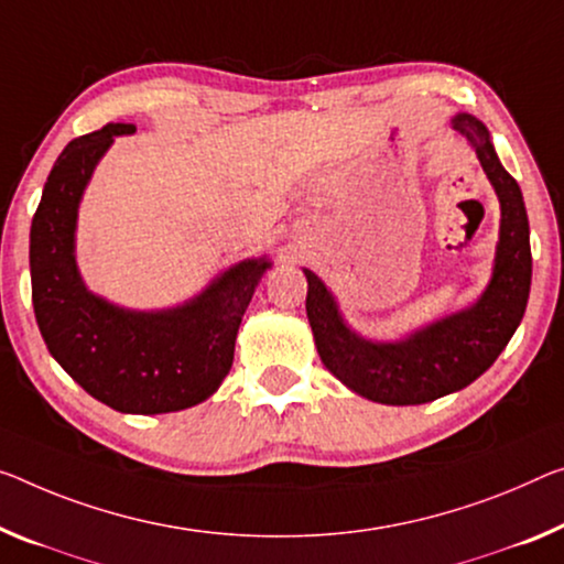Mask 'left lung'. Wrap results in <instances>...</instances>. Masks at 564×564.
<instances>
[{
    "instance_id": "1",
    "label": "left lung",
    "mask_w": 564,
    "mask_h": 564,
    "mask_svg": "<svg viewBox=\"0 0 564 564\" xmlns=\"http://www.w3.org/2000/svg\"><path fill=\"white\" fill-rule=\"evenodd\" d=\"M452 128L471 143L501 206L491 280L474 305L423 325L401 340H370L345 323L335 294L315 272L307 276V319L319 360L368 401L421 405L456 393L487 372L522 323L532 284L530 221L522 188L501 166L487 126L456 112Z\"/></svg>"
}]
</instances>
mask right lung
<instances>
[{
  "mask_svg": "<svg viewBox=\"0 0 564 564\" xmlns=\"http://www.w3.org/2000/svg\"><path fill=\"white\" fill-rule=\"evenodd\" d=\"M131 133L133 123H108L67 143L52 166L30 229L32 305L50 355L77 386L120 413L153 415L216 393L272 262L245 259L166 310H128L85 288L75 259L77 209L116 135Z\"/></svg>",
  "mask_w": 564,
  "mask_h": 564,
  "instance_id": "add662e5",
  "label": "right lung"
}]
</instances>
